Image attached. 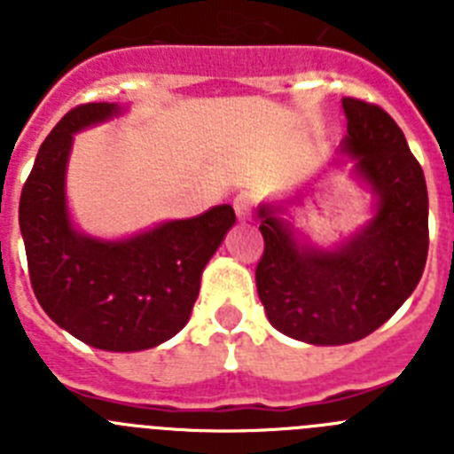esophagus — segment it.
I'll return each mask as SVG.
<instances>
[{
    "mask_svg": "<svg viewBox=\"0 0 454 454\" xmlns=\"http://www.w3.org/2000/svg\"><path fill=\"white\" fill-rule=\"evenodd\" d=\"M234 211L239 215V220H250L252 218V211H254V200H252L250 192H239L234 198Z\"/></svg>",
    "mask_w": 454,
    "mask_h": 454,
    "instance_id": "obj_1",
    "label": "esophagus"
}]
</instances>
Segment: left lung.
<instances>
[{
  "label": "left lung",
  "instance_id": "left-lung-1",
  "mask_svg": "<svg viewBox=\"0 0 454 454\" xmlns=\"http://www.w3.org/2000/svg\"><path fill=\"white\" fill-rule=\"evenodd\" d=\"M343 150L377 195L375 215L340 246L298 243L291 227L259 207L263 256L256 291L275 330L314 346L352 343L387 323L414 293L427 262V186L395 120L343 98Z\"/></svg>",
  "mask_w": 454,
  "mask_h": 454
}]
</instances>
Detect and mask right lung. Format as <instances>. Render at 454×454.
<instances>
[{
    "mask_svg": "<svg viewBox=\"0 0 454 454\" xmlns=\"http://www.w3.org/2000/svg\"><path fill=\"white\" fill-rule=\"evenodd\" d=\"M118 114V104L90 102L63 115L24 182L20 231L45 314L88 346L136 352L172 339L188 323L204 266L236 214L230 204H218L120 240L74 230L66 200L72 134Z\"/></svg>",
    "mask_w": 454,
    "mask_h": 454,
    "instance_id": "add662e5",
    "label": "right lung"
}]
</instances>
